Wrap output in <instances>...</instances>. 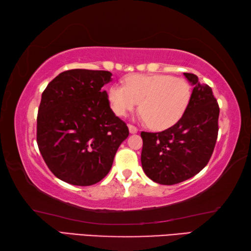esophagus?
Here are the masks:
<instances>
[{"mask_svg": "<svg viewBox=\"0 0 251 251\" xmlns=\"http://www.w3.org/2000/svg\"><path fill=\"white\" fill-rule=\"evenodd\" d=\"M128 129H129V133L130 134H136L138 131V128L136 126H134V125H128Z\"/></svg>", "mask_w": 251, "mask_h": 251, "instance_id": "34e87169", "label": "esophagus"}]
</instances>
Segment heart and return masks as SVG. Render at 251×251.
Wrapping results in <instances>:
<instances>
[{"instance_id":"obj_1","label":"heart","mask_w":251,"mask_h":251,"mask_svg":"<svg viewBox=\"0 0 251 251\" xmlns=\"http://www.w3.org/2000/svg\"><path fill=\"white\" fill-rule=\"evenodd\" d=\"M192 88L181 77L166 74H134L125 86L114 85L108 100L117 116H126L141 103L142 118L151 128L163 130L176 124L188 107Z\"/></svg>"}]
</instances>
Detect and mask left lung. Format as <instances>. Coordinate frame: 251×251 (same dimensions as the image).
Segmentation results:
<instances>
[{
  "label": "left lung",
  "instance_id": "1",
  "mask_svg": "<svg viewBox=\"0 0 251 251\" xmlns=\"http://www.w3.org/2000/svg\"><path fill=\"white\" fill-rule=\"evenodd\" d=\"M194 86L182 117L158 133L142 131V166L160 185H175L206 166L218 136L219 106L211 88L192 73H184Z\"/></svg>",
  "mask_w": 251,
  "mask_h": 251
}]
</instances>
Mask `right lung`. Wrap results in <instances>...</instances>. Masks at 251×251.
<instances>
[{
  "label": "right lung",
  "mask_w": 251,
  "mask_h": 251,
  "mask_svg": "<svg viewBox=\"0 0 251 251\" xmlns=\"http://www.w3.org/2000/svg\"><path fill=\"white\" fill-rule=\"evenodd\" d=\"M108 71L70 70L58 74L42 94L36 141L41 155L58 179L91 186L112 168L128 127L109 106L103 90Z\"/></svg>",
  "instance_id": "add662e5"
}]
</instances>
